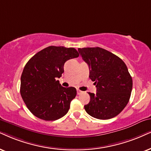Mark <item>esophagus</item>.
I'll list each match as a JSON object with an SVG mask.
<instances>
[{"instance_id":"1","label":"esophagus","mask_w":151,"mask_h":151,"mask_svg":"<svg viewBox=\"0 0 151 151\" xmlns=\"http://www.w3.org/2000/svg\"><path fill=\"white\" fill-rule=\"evenodd\" d=\"M77 94H78V95H80V94H81V93H83L81 91H80V90H77Z\"/></svg>"}]
</instances>
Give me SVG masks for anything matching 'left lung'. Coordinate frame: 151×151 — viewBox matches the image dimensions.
Wrapping results in <instances>:
<instances>
[{"label":"left lung","mask_w":151,"mask_h":151,"mask_svg":"<svg viewBox=\"0 0 151 151\" xmlns=\"http://www.w3.org/2000/svg\"><path fill=\"white\" fill-rule=\"evenodd\" d=\"M80 56L88 65L89 78L95 81L97 93H88L90 102L86 111L93 118L110 119L126 106L132 89V79L123 60L100 47L78 49Z\"/></svg>","instance_id":"obj_1"}]
</instances>
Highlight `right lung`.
Instances as JSON below:
<instances>
[{
    "label": "right lung",
    "mask_w": 151,
    "mask_h": 151,
    "mask_svg": "<svg viewBox=\"0 0 151 151\" xmlns=\"http://www.w3.org/2000/svg\"><path fill=\"white\" fill-rule=\"evenodd\" d=\"M78 56L74 48L50 46L26 64L21 77L20 93L34 116L45 121H56L68 113L77 90L63 87L56 79L64 72L65 63Z\"/></svg>",
    "instance_id": "1"
}]
</instances>
